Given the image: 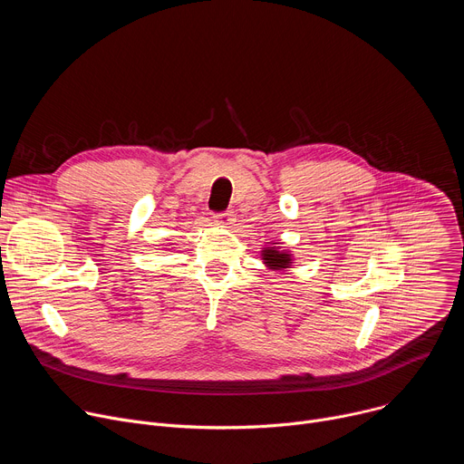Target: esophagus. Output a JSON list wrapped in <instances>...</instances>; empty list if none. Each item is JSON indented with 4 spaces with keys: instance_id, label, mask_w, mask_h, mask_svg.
<instances>
[{
    "instance_id": "34e87169",
    "label": "esophagus",
    "mask_w": 464,
    "mask_h": 464,
    "mask_svg": "<svg viewBox=\"0 0 464 464\" xmlns=\"http://www.w3.org/2000/svg\"><path fill=\"white\" fill-rule=\"evenodd\" d=\"M213 220H215L218 226H222V227H231L233 222H235V215L229 213V211H226V213H217V215L213 217Z\"/></svg>"
}]
</instances>
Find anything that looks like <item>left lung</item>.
Listing matches in <instances>:
<instances>
[{
  "mask_svg": "<svg viewBox=\"0 0 464 464\" xmlns=\"http://www.w3.org/2000/svg\"><path fill=\"white\" fill-rule=\"evenodd\" d=\"M262 260L264 264H268L270 268L274 270H281V268H288L290 266V255L288 253H283V251H277L276 247H268L262 251Z\"/></svg>",
  "mask_w": 464,
  "mask_h": 464,
  "instance_id": "left-lung-1",
  "label": "left lung"
}]
</instances>
